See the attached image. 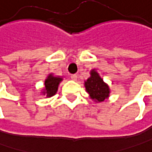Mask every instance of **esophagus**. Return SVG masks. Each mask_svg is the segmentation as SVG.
I'll use <instances>...</instances> for the list:
<instances>
[{"instance_id": "1", "label": "esophagus", "mask_w": 152, "mask_h": 152, "mask_svg": "<svg viewBox=\"0 0 152 152\" xmlns=\"http://www.w3.org/2000/svg\"><path fill=\"white\" fill-rule=\"evenodd\" d=\"M71 79H72V80L75 81V80H77V75H76V74H72V75H71Z\"/></svg>"}]
</instances>
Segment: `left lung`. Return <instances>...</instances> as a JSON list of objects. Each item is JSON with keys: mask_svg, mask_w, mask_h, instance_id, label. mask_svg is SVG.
<instances>
[{"mask_svg": "<svg viewBox=\"0 0 152 152\" xmlns=\"http://www.w3.org/2000/svg\"><path fill=\"white\" fill-rule=\"evenodd\" d=\"M90 75L91 76L84 82L86 91L94 102L100 103L105 101L110 97L111 93L109 86L104 81L96 69L90 71Z\"/></svg>", "mask_w": 152, "mask_h": 152, "instance_id": "obj_1", "label": "left lung"}]
</instances>
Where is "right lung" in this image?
<instances>
[{"label": "right lung", "mask_w": 152, "mask_h": 152, "mask_svg": "<svg viewBox=\"0 0 152 152\" xmlns=\"http://www.w3.org/2000/svg\"><path fill=\"white\" fill-rule=\"evenodd\" d=\"M63 80V77L54 76L53 73H49L47 79L45 80L44 87L42 88L40 93L46 98H51L55 95L58 92L59 85Z\"/></svg>", "instance_id": "obj_1"}]
</instances>
